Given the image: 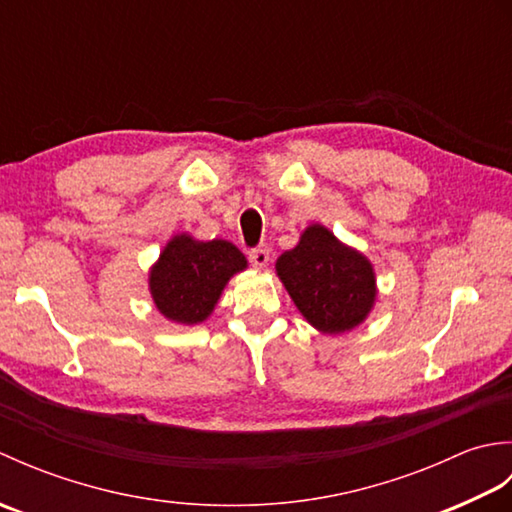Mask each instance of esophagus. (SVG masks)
Listing matches in <instances>:
<instances>
[{
  "label": "esophagus",
  "instance_id": "obj_1",
  "mask_svg": "<svg viewBox=\"0 0 512 512\" xmlns=\"http://www.w3.org/2000/svg\"><path fill=\"white\" fill-rule=\"evenodd\" d=\"M248 259L250 264H253L255 268H264L268 262H270V250L268 246H257L248 253Z\"/></svg>",
  "mask_w": 512,
  "mask_h": 512
}]
</instances>
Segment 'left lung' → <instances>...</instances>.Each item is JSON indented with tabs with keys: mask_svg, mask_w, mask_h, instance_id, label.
Masks as SVG:
<instances>
[{
	"mask_svg": "<svg viewBox=\"0 0 512 512\" xmlns=\"http://www.w3.org/2000/svg\"><path fill=\"white\" fill-rule=\"evenodd\" d=\"M277 275L303 317L328 334L352 330L376 297L372 264L319 224L277 259Z\"/></svg>",
	"mask_w": 512,
	"mask_h": 512,
	"instance_id": "8db88e82",
	"label": "left lung"
}]
</instances>
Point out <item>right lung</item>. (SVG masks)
I'll return each mask as SVG.
<instances>
[{
  "label": "right lung",
  "mask_w": 512,
  "mask_h": 512,
  "mask_svg": "<svg viewBox=\"0 0 512 512\" xmlns=\"http://www.w3.org/2000/svg\"><path fill=\"white\" fill-rule=\"evenodd\" d=\"M246 268V257L224 239L173 237L151 268V297L167 319L193 325L209 317L226 281Z\"/></svg>",
  "instance_id": "right-lung-1"
}]
</instances>
